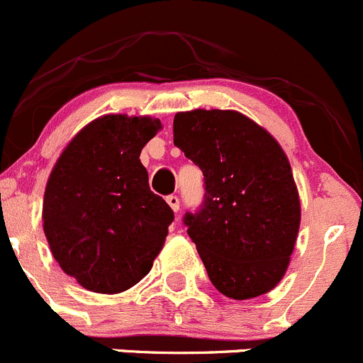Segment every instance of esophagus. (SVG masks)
I'll return each mask as SVG.
<instances>
[{"instance_id": "1", "label": "esophagus", "mask_w": 363, "mask_h": 363, "mask_svg": "<svg viewBox=\"0 0 363 363\" xmlns=\"http://www.w3.org/2000/svg\"><path fill=\"white\" fill-rule=\"evenodd\" d=\"M167 204H169L171 208H173V211L177 213L178 210H180V199H178V196H174V194H171V196L166 197Z\"/></svg>"}]
</instances>
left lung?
I'll use <instances>...</instances> for the list:
<instances>
[{"instance_id":"8db88e82","label":"left lung","mask_w":363,"mask_h":363,"mask_svg":"<svg viewBox=\"0 0 363 363\" xmlns=\"http://www.w3.org/2000/svg\"><path fill=\"white\" fill-rule=\"evenodd\" d=\"M174 145L203 171L204 203L183 222L211 284L233 300L272 291L302 218L284 150L245 114L222 109L177 113Z\"/></svg>"}]
</instances>
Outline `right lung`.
I'll return each instance as SVG.
<instances>
[{
    "label": "right lung",
    "mask_w": 363,
    "mask_h": 363,
    "mask_svg": "<svg viewBox=\"0 0 363 363\" xmlns=\"http://www.w3.org/2000/svg\"><path fill=\"white\" fill-rule=\"evenodd\" d=\"M160 127L152 116L96 118L74 135L49 174L45 238L61 270L88 291H127L162 250L174 213L150 190L139 160Z\"/></svg>",
    "instance_id": "right-lung-1"
}]
</instances>
